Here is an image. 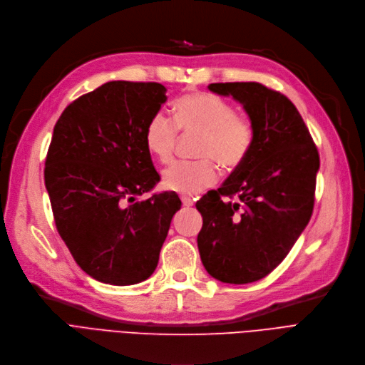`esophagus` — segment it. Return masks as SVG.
<instances>
[{"instance_id": "34e87169", "label": "esophagus", "mask_w": 365, "mask_h": 365, "mask_svg": "<svg viewBox=\"0 0 365 365\" xmlns=\"http://www.w3.org/2000/svg\"><path fill=\"white\" fill-rule=\"evenodd\" d=\"M181 202H182L184 206H193V205H195V199L187 197V196H182V197H181Z\"/></svg>"}]
</instances>
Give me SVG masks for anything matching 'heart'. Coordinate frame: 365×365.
<instances>
[{
    "label": "heart",
    "mask_w": 365,
    "mask_h": 365,
    "mask_svg": "<svg viewBox=\"0 0 365 365\" xmlns=\"http://www.w3.org/2000/svg\"><path fill=\"white\" fill-rule=\"evenodd\" d=\"M173 121L165 113L151 115L144 130L148 153L155 160L168 163L175 150L178 129L200 133L196 155L200 160L178 162L162 173L163 187L184 196H196L218 180L214 162L224 169H236L247 160L255 128L247 115H240L233 103L211 93H190L173 106Z\"/></svg>",
    "instance_id": "heart-1"
}]
</instances>
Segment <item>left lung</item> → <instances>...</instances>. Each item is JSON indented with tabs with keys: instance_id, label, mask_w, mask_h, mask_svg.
I'll list each match as a JSON object with an SVG mask.
<instances>
[{
	"instance_id": "8db88e82",
	"label": "left lung",
	"mask_w": 365,
	"mask_h": 365,
	"mask_svg": "<svg viewBox=\"0 0 365 365\" xmlns=\"http://www.w3.org/2000/svg\"><path fill=\"white\" fill-rule=\"evenodd\" d=\"M233 96L255 128L247 160L197 203L202 263L215 279L250 284L267 276L291 251L315 203L319 154L309 129L282 93L248 83H212Z\"/></svg>"
}]
</instances>
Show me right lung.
Segmentation results:
<instances>
[{
	"label": "right lung",
	"mask_w": 365,
	"mask_h": 365,
	"mask_svg": "<svg viewBox=\"0 0 365 365\" xmlns=\"http://www.w3.org/2000/svg\"><path fill=\"white\" fill-rule=\"evenodd\" d=\"M166 102L160 83L108 81L56 121L44 182L56 229L76 263L110 285L145 281L158 267L177 195L136 200L160 181L144 130Z\"/></svg>",
	"instance_id": "obj_1"
}]
</instances>
